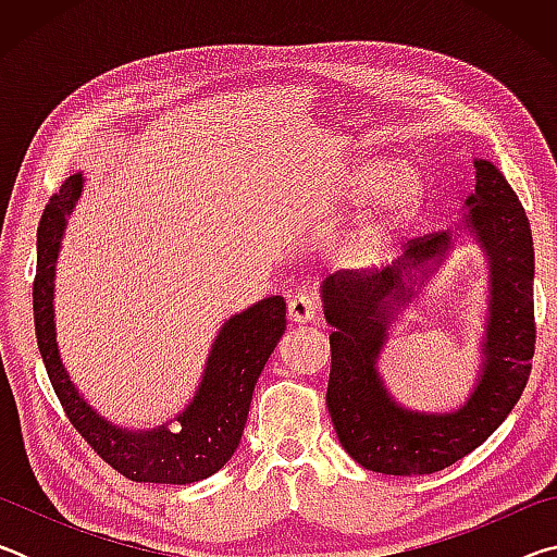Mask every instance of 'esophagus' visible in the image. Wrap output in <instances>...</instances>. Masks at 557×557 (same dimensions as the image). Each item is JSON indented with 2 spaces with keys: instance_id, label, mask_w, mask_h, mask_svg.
I'll return each instance as SVG.
<instances>
[{
  "instance_id": "1",
  "label": "esophagus",
  "mask_w": 557,
  "mask_h": 557,
  "mask_svg": "<svg viewBox=\"0 0 557 557\" xmlns=\"http://www.w3.org/2000/svg\"><path fill=\"white\" fill-rule=\"evenodd\" d=\"M319 314V301L309 292H297L295 297L289 299V319L295 324H307L314 322Z\"/></svg>"
}]
</instances>
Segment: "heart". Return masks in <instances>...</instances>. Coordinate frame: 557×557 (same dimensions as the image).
<instances>
[{
	"label": "heart",
	"mask_w": 557,
	"mask_h": 557,
	"mask_svg": "<svg viewBox=\"0 0 557 557\" xmlns=\"http://www.w3.org/2000/svg\"><path fill=\"white\" fill-rule=\"evenodd\" d=\"M379 196L373 211L338 245V258L348 265H371L381 260L403 231L418 219L428 196V178L418 164H395L391 159H366L346 184L348 203Z\"/></svg>",
	"instance_id": "b5f03b06"
}]
</instances>
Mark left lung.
Wrapping results in <instances>:
<instances>
[{
    "mask_svg": "<svg viewBox=\"0 0 557 557\" xmlns=\"http://www.w3.org/2000/svg\"><path fill=\"white\" fill-rule=\"evenodd\" d=\"M476 186L467 225L488 260V317L482 371L455 412H418L391 398L379 354L398 309L451 250V233L410 240L385 270L324 280V317L334 326L326 408L342 447L358 465L393 476L435 474L476 449L521 398L535 351L533 238L511 184L486 159H474ZM420 271L422 278L417 277Z\"/></svg>",
    "mask_w": 557,
    "mask_h": 557,
    "instance_id": "obj_1",
    "label": "left lung"
}]
</instances>
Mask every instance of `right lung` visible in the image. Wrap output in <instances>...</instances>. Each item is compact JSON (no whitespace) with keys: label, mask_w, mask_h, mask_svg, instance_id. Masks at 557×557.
<instances>
[{"label":"right lung","mask_w":557,"mask_h":557,"mask_svg":"<svg viewBox=\"0 0 557 557\" xmlns=\"http://www.w3.org/2000/svg\"><path fill=\"white\" fill-rule=\"evenodd\" d=\"M83 191V174L63 182L46 203L36 233L34 324L46 373L69 414L71 425L98 451L102 461L132 482L194 484L219 471L238 447L248 420L252 391L270 354L285 334V299L265 297L221 326L211 346L201 385L169 430L132 432L112 425L83 400L65 373L53 324V277L61 235Z\"/></svg>","instance_id":"add662e5"}]
</instances>
